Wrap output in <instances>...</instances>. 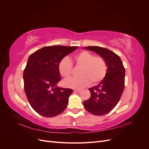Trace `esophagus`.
Listing matches in <instances>:
<instances>
[{"label": "esophagus", "instance_id": "34e87169", "mask_svg": "<svg viewBox=\"0 0 149 149\" xmlns=\"http://www.w3.org/2000/svg\"><path fill=\"white\" fill-rule=\"evenodd\" d=\"M74 93H81V90H79V89H74Z\"/></svg>", "mask_w": 149, "mask_h": 149}]
</instances>
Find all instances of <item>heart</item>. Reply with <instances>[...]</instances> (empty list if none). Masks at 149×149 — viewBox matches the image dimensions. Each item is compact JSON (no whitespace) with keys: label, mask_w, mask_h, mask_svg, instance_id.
<instances>
[{"label":"heart","mask_w":149,"mask_h":149,"mask_svg":"<svg viewBox=\"0 0 149 149\" xmlns=\"http://www.w3.org/2000/svg\"><path fill=\"white\" fill-rule=\"evenodd\" d=\"M74 61L78 67H81L79 71V77L72 78L66 81V87L81 89L91 83L94 85L104 79L107 73V66L104 58L87 51H83L74 57ZM60 74L65 79L70 78L73 71V65L69 58H63L58 65Z\"/></svg>","instance_id":"obj_1"}]
</instances>
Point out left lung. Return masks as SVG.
Returning <instances> with one entry per match:
<instances>
[{
	"instance_id": "left-lung-1",
	"label": "left lung",
	"mask_w": 149,
	"mask_h": 149,
	"mask_svg": "<svg viewBox=\"0 0 149 149\" xmlns=\"http://www.w3.org/2000/svg\"><path fill=\"white\" fill-rule=\"evenodd\" d=\"M104 58L107 73L97 86L89 88L91 97L83 102L90 113L103 116L109 113L118 104L125 86V68L120 57L109 49L97 46L84 47Z\"/></svg>"
}]
</instances>
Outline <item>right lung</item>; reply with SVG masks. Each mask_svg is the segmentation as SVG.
Listing matches in <instances>:
<instances>
[{
  "label": "right lung",
  "mask_w": 149,
  "mask_h": 149,
  "mask_svg": "<svg viewBox=\"0 0 149 149\" xmlns=\"http://www.w3.org/2000/svg\"><path fill=\"white\" fill-rule=\"evenodd\" d=\"M78 47H45L30 55L24 70V89L31 107L38 114L53 118L64 111L73 90L56 86L61 80L58 65Z\"/></svg>",
  "instance_id": "right-lung-1"
}]
</instances>
